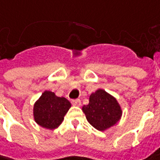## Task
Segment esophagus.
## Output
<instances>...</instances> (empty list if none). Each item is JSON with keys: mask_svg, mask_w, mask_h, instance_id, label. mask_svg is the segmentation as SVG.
I'll return each instance as SVG.
<instances>
[{"mask_svg": "<svg viewBox=\"0 0 160 160\" xmlns=\"http://www.w3.org/2000/svg\"><path fill=\"white\" fill-rule=\"evenodd\" d=\"M72 103L74 105V106H80L81 105V101L80 99H75V100H72Z\"/></svg>", "mask_w": 160, "mask_h": 160, "instance_id": "34e87169", "label": "esophagus"}]
</instances>
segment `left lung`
<instances>
[{
  "label": "left lung",
  "mask_w": 160,
  "mask_h": 160,
  "mask_svg": "<svg viewBox=\"0 0 160 160\" xmlns=\"http://www.w3.org/2000/svg\"><path fill=\"white\" fill-rule=\"evenodd\" d=\"M82 111L88 121L100 131L116 124L122 114L117 100L102 89L91 94L89 103L84 105Z\"/></svg>",
  "instance_id": "8db88e82"
}]
</instances>
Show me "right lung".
I'll use <instances>...</instances> for the list:
<instances>
[{
  "mask_svg": "<svg viewBox=\"0 0 160 160\" xmlns=\"http://www.w3.org/2000/svg\"><path fill=\"white\" fill-rule=\"evenodd\" d=\"M70 107L71 102L66 98L58 97L53 92L45 91L34 104V119L45 128L55 129L62 123Z\"/></svg>",
  "mask_w": 160,
  "mask_h": 160,
  "instance_id": "right-lung-1",
  "label": "right lung"
}]
</instances>
